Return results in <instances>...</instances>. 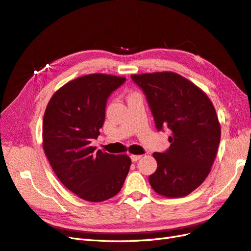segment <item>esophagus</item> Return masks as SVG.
Segmentation results:
<instances>
[{
    "label": "esophagus",
    "mask_w": 251,
    "mask_h": 251,
    "mask_svg": "<svg viewBox=\"0 0 251 251\" xmlns=\"http://www.w3.org/2000/svg\"><path fill=\"white\" fill-rule=\"evenodd\" d=\"M141 157H142V155H134V154H132V155H130V158H131L132 162L139 161V159H140Z\"/></svg>",
    "instance_id": "esophagus-1"
}]
</instances>
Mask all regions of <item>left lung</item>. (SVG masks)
Masks as SVG:
<instances>
[{"mask_svg":"<svg viewBox=\"0 0 251 251\" xmlns=\"http://www.w3.org/2000/svg\"><path fill=\"white\" fill-rule=\"evenodd\" d=\"M131 78L146 95L156 129L172 130L168 150L153 153L157 169L149 182L163 196H186L204 182L217 155L221 127L214 104L177 73L134 74Z\"/></svg>","mask_w":251,"mask_h":251,"instance_id":"8db88e82","label":"left lung"}]
</instances>
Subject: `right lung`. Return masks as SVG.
<instances>
[{
	"instance_id": "right-lung-1",
	"label": "right lung",
	"mask_w": 251,
	"mask_h": 251,
	"mask_svg": "<svg viewBox=\"0 0 251 251\" xmlns=\"http://www.w3.org/2000/svg\"><path fill=\"white\" fill-rule=\"evenodd\" d=\"M125 77L89 74L58 89L46 106L43 149L56 176L82 200L102 201L121 191L131 161L90 146L103 126L110 95Z\"/></svg>"
}]
</instances>
